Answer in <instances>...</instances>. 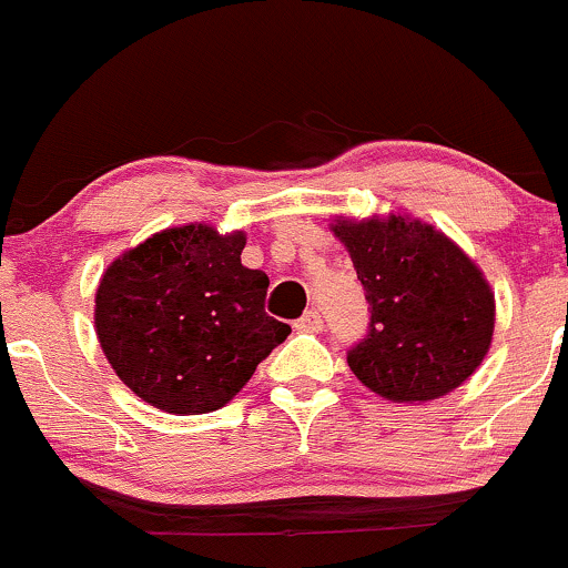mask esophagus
Returning a JSON list of instances; mask_svg holds the SVG:
<instances>
[{"mask_svg": "<svg viewBox=\"0 0 568 568\" xmlns=\"http://www.w3.org/2000/svg\"><path fill=\"white\" fill-rule=\"evenodd\" d=\"M323 328V315L317 310H307L302 317L296 321V332H321Z\"/></svg>", "mask_w": 568, "mask_h": 568, "instance_id": "34e87169", "label": "esophagus"}]
</instances>
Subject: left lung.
<instances>
[{"instance_id":"left-lung-1","label":"left lung","mask_w":568,"mask_h":568,"mask_svg":"<svg viewBox=\"0 0 568 568\" xmlns=\"http://www.w3.org/2000/svg\"><path fill=\"white\" fill-rule=\"evenodd\" d=\"M369 302L364 339L347 351L353 375L390 402L450 394L483 364L494 336V294L445 234L423 223L342 221Z\"/></svg>"}]
</instances>
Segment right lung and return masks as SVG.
I'll return each instance as SVG.
<instances>
[{"label":"right lung","mask_w":568,"mask_h":568,"mask_svg":"<svg viewBox=\"0 0 568 568\" xmlns=\"http://www.w3.org/2000/svg\"><path fill=\"white\" fill-rule=\"evenodd\" d=\"M242 232L166 229L104 272L99 342L142 402L174 415L221 409L291 334L266 315L270 277L242 266Z\"/></svg>","instance_id":"obj_1"}]
</instances>
